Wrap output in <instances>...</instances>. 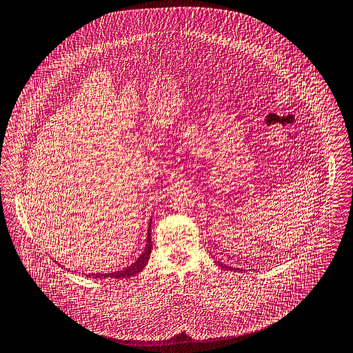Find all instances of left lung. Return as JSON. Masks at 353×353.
<instances>
[{"mask_svg":"<svg viewBox=\"0 0 353 353\" xmlns=\"http://www.w3.org/2000/svg\"><path fill=\"white\" fill-rule=\"evenodd\" d=\"M219 265H220V267H225V265H224V264H221V263H219Z\"/></svg>","mask_w":353,"mask_h":353,"instance_id":"8db88e82","label":"left lung"}]
</instances>
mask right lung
I'll list each match as a JSON object with an SVG mask.
<instances>
[{
    "label": "right lung",
    "instance_id": "add662e5",
    "mask_svg": "<svg viewBox=\"0 0 353 353\" xmlns=\"http://www.w3.org/2000/svg\"><path fill=\"white\" fill-rule=\"evenodd\" d=\"M151 225V223H150ZM151 227H148V232H147V245L144 248V252L140 254V257L129 267H126L122 271H117V272H111V274H89L86 276L93 278V279H103V278H112V279H125V278H130L136 274H139L140 271L144 270V267L148 263L150 254H151V249H152V242H151V232H150ZM85 275V274H83Z\"/></svg>",
    "mask_w": 353,
    "mask_h": 353
}]
</instances>
